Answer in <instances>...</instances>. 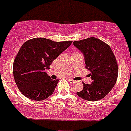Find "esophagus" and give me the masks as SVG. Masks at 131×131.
I'll use <instances>...</instances> for the list:
<instances>
[{"label":"esophagus","mask_w":131,"mask_h":131,"mask_svg":"<svg viewBox=\"0 0 131 131\" xmlns=\"http://www.w3.org/2000/svg\"><path fill=\"white\" fill-rule=\"evenodd\" d=\"M68 80L69 82H70V83H72V84H73V83H74V82H75V81H74V80H72V79H70V78H68Z\"/></svg>","instance_id":"esophagus-1"}]
</instances>
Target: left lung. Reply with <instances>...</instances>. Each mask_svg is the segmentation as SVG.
<instances>
[{
	"label": "left lung",
	"mask_w": 131,
	"mask_h": 131,
	"mask_svg": "<svg viewBox=\"0 0 131 131\" xmlns=\"http://www.w3.org/2000/svg\"><path fill=\"white\" fill-rule=\"evenodd\" d=\"M82 53L86 68L90 70L93 82L83 84V89L76 94L90 101H99L111 91L116 82L118 68L110 47L97 38L91 37L73 42Z\"/></svg>",
	"instance_id": "left-lung-1"
}]
</instances>
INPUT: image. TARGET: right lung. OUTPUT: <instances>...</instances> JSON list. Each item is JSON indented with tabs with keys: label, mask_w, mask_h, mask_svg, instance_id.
Returning <instances> with one entry per match:
<instances>
[{
	"label": "right lung",
	"mask_w": 131,
	"mask_h": 131,
	"mask_svg": "<svg viewBox=\"0 0 131 131\" xmlns=\"http://www.w3.org/2000/svg\"><path fill=\"white\" fill-rule=\"evenodd\" d=\"M72 42L35 38L23 44L13 62V76L24 96L42 101L53 93L59 80H52L45 70Z\"/></svg>",
	"instance_id": "right-lung-1"
}]
</instances>
